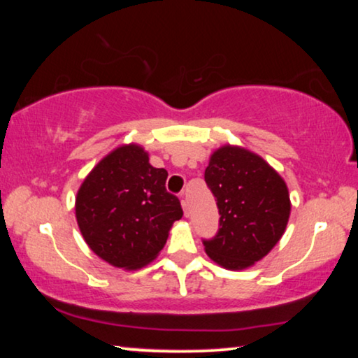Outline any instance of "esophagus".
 <instances>
[{"label": "esophagus", "mask_w": 358, "mask_h": 358, "mask_svg": "<svg viewBox=\"0 0 358 358\" xmlns=\"http://www.w3.org/2000/svg\"><path fill=\"white\" fill-rule=\"evenodd\" d=\"M180 203H182V210H184V215H185V217H189V203H187V200H185V197H184V194H180Z\"/></svg>", "instance_id": "34e87169"}]
</instances>
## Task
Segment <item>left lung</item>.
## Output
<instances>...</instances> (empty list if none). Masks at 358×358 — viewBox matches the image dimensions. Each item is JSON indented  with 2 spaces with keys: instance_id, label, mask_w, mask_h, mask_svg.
<instances>
[{
  "instance_id": "8db88e82",
  "label": "left lung",
  "mask_w": 358,
  "mask_h": 358,
  "mask_svg": "<svg viewBox=\"0 0 358 358\" xmlns=\"http://www.w3.org/2000/svg\"><path fill=\"white\" fill-rule=\"evenodd\" d=\"M205 182L217 199L220 229L205 252L228 271H244L280 241L290 218L285 180L262 156L238 145L215 150Z\"/></svg>"
}]
</instances>
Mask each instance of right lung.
<instances>
[{"mask_svg":"<svg viewBox=\"0 0 358 358\" xmlns=\"http://www.w3.org/2000/svg\"><path fill=\"white\" fill-rule=\"evenodd\" d=\"M166 179L168 171L153 168L138 143L117 146L91 169L78 189L75 213L96 256L124 271H136L158 257L173 223L182 218Z\"/></svg>","mask_w":358,"mask_h":358,"instance_id":"obj_1","label":"right lung"}]
</instances>
